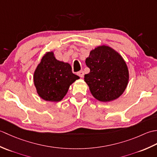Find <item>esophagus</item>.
<instances>
[{"label":"esophagus","instance_id":"obj_1","mask_svg":"<svg viewBox=\"0 0 157 157\" xmlns=\"http://www.w3.org/2000/svg\"><path fill=\"white\" fill-rule=\"evenodd\" d=\"M77 74H78V75L80 77V78H83V77H84V71L81 70V71H79L78 73H77Z\"/></svg>","mask_w":157,"mask_h":157}]
</instances>
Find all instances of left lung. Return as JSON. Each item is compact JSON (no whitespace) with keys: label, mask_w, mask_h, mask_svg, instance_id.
<instances>
[{"label":"left lung","mask_w":157,"mask_h":157,"mask_svg":"<svg viewBox=\"0 0 157 157\" xmlns=\"http://www.w3.org/2000/svg\"><path fill=\"white\" fill-rule=\"evenodd\" d=\"M86 64L90 69L84 81L94 97L111 102L124 92L129 82V70L122 56L113 48L101 45L90 52Z\"/></svg>","instance_id":"left-lung-1"}]
</instances>
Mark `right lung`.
<instances>
[{"mask_svg":"<svg viewBox=\"0 0 157 157\" xmlns=\"http://www.w3.org/2000/svg\"><path fill=\"white\" fill-rule=\"evenodd\" d=\"M34 84L38 96L46 101L59 102L79 77L73 74L69 63L60 61L54 52H46L34 73Z\"/></svg>","mask_w":157,"mask_h":157,"instance_id":"add662e5","label":"right lung"}]
</instances>
